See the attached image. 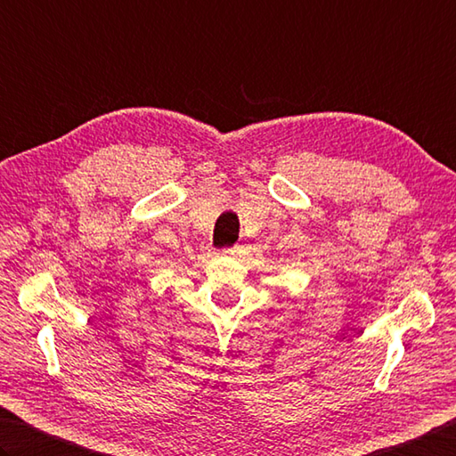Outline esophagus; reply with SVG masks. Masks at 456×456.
<instances>
[{
  "mask_svg": "<svg viewBox=\"0 0 456 456\" xmlns=\"http://www.w3.org/2000/svg\"><path fill=\"white\" fill-rule=\"evenodd\" d=\"M236 250H234V248H228V250H224V252H222V254H234Z\"/></svg>",
  "mask_w": 456,
  "mask_h": 456,
  "instance_id": "34e87169",
  "label": "esophagus"
}]
</instances>
